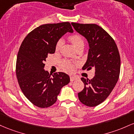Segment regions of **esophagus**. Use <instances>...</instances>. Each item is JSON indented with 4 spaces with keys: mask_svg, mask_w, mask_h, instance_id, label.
<instances>
[{
    "mask_svg": "<svg viewBox=\"0 0 134 134\" xmlns=\"http://www.w3.org/2000/svg\"><path fill=\"white\" fill-rule=\"evenodd\" d=\"M76 79H77V78L75 77V76H71V77H70V81H71V82H73V81L76 80Z\"/></svg>",
    "mask_w": 134,
    "mask_h": 134,
    "instance_id": "1",
    "label": "esophagus"
}]
</instances>
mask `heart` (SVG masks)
Wrapping results in <instances>:
<instances>
[{"label": "heart", "mask_w": 134, "mask_h": 134, "mask_svg": "<svg viewBox=\"0 0 134 134\" xmlns=\"http://www.w3.org/2000/svg\"><path fill=\"white\" fill-rule=\"evenodd\" d=\"M69 40H70V42L73 43V46H75V47L76 49H79L80 47H83L84 46V40L83 38H82V37L80 35L78 34H75L70 35L69 37ZM63 42L61 40H58V42H57L56 45H55V50L57 51H59L61 49V46H62ZM62 66L63 69L65 70L66 71L68 72H71L73 70L74 66H73V64L70 62V61H68V60H64L62 62Z\"/></svg>", "instance_id": "obj_1"}]
</instances>
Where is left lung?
<instances>
[{"instance_id":"8db88e82","label":"left lung","mask_w":134,"mask_h":134,"mask_svg":"<svg viewBox=\"0 0 134 134\" xmlns=\"http://www.w3.org/2000/svg\"><path fill=\"white\" fill-rule=\"evenodd\" d=\"M79 34L87 39L89 46L87 60L83 70L95 69V76L89 80L82 77L84 88L78 94L80 101L94 107L106 99L118 82L120 56L113 38L96 24L71 23Z\"/></svg>"}]
</instances>
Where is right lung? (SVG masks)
<instances>
[{
  "label": "right lung",
  "mask_w": 134,
  "mask_h": 134,
  "mask_svg": "<svg viewBox=\"0 0 134 134\" xmlns=\"http://www.w3.org/2000/svg\"><path fill=\"white\" fill-rule=\"evenodd\" d=\"M73 33L69 22L40 25L29 33L19 47L16 73L21 90L37 107H50L56 102L61 88L69 83L70 76L63 72L49 74L44 61L54 54L55 45L66 33Z\"/></svg>",
  "instance_id": "right-lung-1"
}]
</instances>
